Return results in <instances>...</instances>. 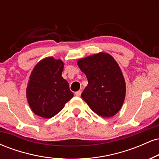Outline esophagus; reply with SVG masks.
<instances>
[{
	"instance_id": "esophagus-1",
	"label": "esophagus",
	"mask_w": 159,
	"mask_h": 159,
	"mask_svg": "<svg viewBox=\"0 0 159 159\" xmlns=\"http://www.w3.org/2000/svg\"><path fill=\"white\" fill-rule=\"evenodd\" d=\"M81 91H77V92H75V96H78V97H80V96H81Z\"/></svg>"
}]
</instances>
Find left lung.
Listing matches in <instances>:
<instances>
[{
    "label": "left lung",
    "mask_w": 159,
    "mask_h": 159,
    "mask_svg": "<svg viewBox=\"0 0 159 159\" xmlns=\"http://www.w3.org/2000/svg\"><path fill=\"white\" fill-rule=\"evenodd\" d=\"M88 84L81 97L91 110L102 117L114 116L125 96V82L119 65L109 54L100 52L78 60Z\"/></svg>",
    "instance_id": "obj_1"
}]
</instances>
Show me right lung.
Returning a JSON list of instances; mask_svg holds the SVG:
<instances>
[{"mask_svg": "<svg viewBox=\"0 0 159 159\" xmlns=\"http://www.w3.org/2000/svg\"><path fill=\"white\" fill-rule=\"evenodd\" d=\"M64 63L49 57L40 61L33 69L26 90L30 108L37 116L52 118L74 96L62 77Z\"/></svg>", "mask_w": 159, "mask_h": 159, "instance_id": "1", "label": "right lung"}]
</instances>
